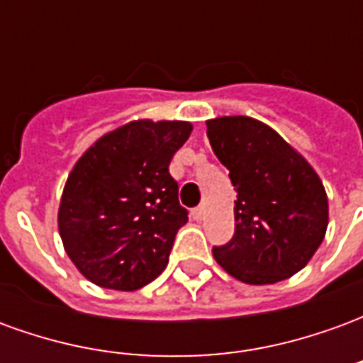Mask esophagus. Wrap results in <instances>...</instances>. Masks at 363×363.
I'll use <instances>...</instances> for the list:
<instances>
[{
	"mask_svg": "<svg viewBox=\"0 0 363 363\" xmlns=\"http://www.w3.org/2000/svg\"><path fill=\"white\" fill-rule=\"evenodd\" d=\"M190 216H192V220L194 221H202L204 220V208H202V206H198V208H194V210L190 212Z\"/></svg>",
	"mask_w": 363,
	"mask_h": 363,
	"instance_id": "34e87169",
	"label": "esophagus"
}]
</instances>
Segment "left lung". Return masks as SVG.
Segmentation results:
<instances>
[{
    "label": "left lung",
    "mask_w": 363,
    "mask_h": 363,
    "mask_svg": "<svg viewBox=\"0 0 363 363\" xmlns=\"http://www.w3.org/2000/svg\"><path fill=\"white\" fill-rule=\"evenodd\" d=\"M208 140L237 190L235 233L213 259L245 284L299 272L325 239L328 200L319 174L278 132L249 116L206 122Z\"/></svg>",
    "instance_id": "left-lung-1"
}]
</instances>
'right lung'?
Segmentation results:
<instances>
[{"mask_svg": "<svg viewBox=\"0 0 363 363\" xmlns=\"http://www.w3.org/2000/svg\"><path fill=\"white\" fill-rule=\"evenodd\" d=\"M190 122L134 120L99 138L67 177L58 229L67 257L96 286L143 288L163 272L189 221L169 163Z\"/></svg>", "mask_w": 363, "mask_h": 363, "instance_id": "obj_1", "label": "right lung"}]
</instances>
